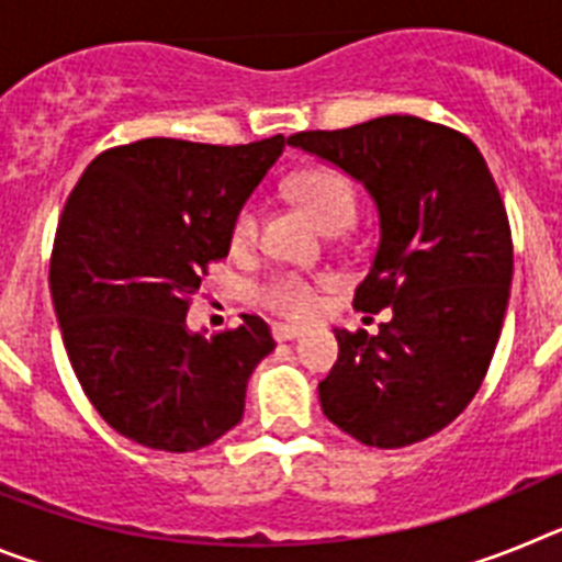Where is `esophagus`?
<instances>
[{
    "mask_svg": "<svg viewBox=\"0 0 562 562\" xmlns=\"http://www.w3.org/2000/svg\"><path fill=\"white\" fill-rule=\"evenodd\" d=\"M304 331L297 329V326H290V324H272V337H276L278 342L281 340H295V337H301Z\"/></svg>",
    "mask_w": 562,
    "mask_h": 562,
    "instance_id": "34e87169",
    "label": "esophagus"
}]
</instances>
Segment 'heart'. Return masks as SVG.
<instances>
[{
	"instance_id": "1",
	"label": "heart",
	"mask_w": 562,
	"mask_h": 562,
	"mask_svg": "<svg viewBox=\"0 0 562 562\" xmlns=\"http://www.w3.org/2000/svg\"><path fill=\"white\" fill-rule=\"evenodd\" d=\"M292 200L310 213L312 220L324 231H340L349 225L357 213V191L351 180L342 171L329 166H312L297 171L286 182ZM258 233V207L256 202L238 205L231 220V247L245 250L256 241ZM329 284V278L317 276L306 278L297 272H278L267 284L258 286V304L267 306L270 312L292 321H306L317 310V290Z\"/></svg>"
}]
</instances>
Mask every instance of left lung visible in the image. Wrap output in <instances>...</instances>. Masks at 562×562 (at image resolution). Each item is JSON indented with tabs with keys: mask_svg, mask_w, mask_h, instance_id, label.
<instances>
[{
	"mask_svg": "<svg viewBox=\"0 0 562 562\" xmlns=\"http://www.w3.org/2000/svg\"><path fill=\"white\" fill-rule=\"evenodd\" d=\"M290 143L374 196L380 247L355 310L394 312L374 337L335 329L340 355L317 385L321 408L360 445L408 448L470 405L498 346L513 284L498 186L467 134L414 114Z\"/></svg>",
	"mask_w": 562,
	"mask_h": 562,
	"instance_id": "8db88e82",
	"label": "left lung"
}]
</instances>
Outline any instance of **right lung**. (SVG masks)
I'll list each match as a JSON object with an SVG mask.
<instances>
[{
    "instance_id": "1",
    "label": "right lung",
    "mask_w": 562,
    "mask_h": 562,
    "mask_svg": "<svg viewBox=\"0 0 562 562\" xmlns=\"http://www.w3.org/2000/svg\"><path fill=\"white\" fill-rule=\"evenodd\" d=\"M284 143L148 137L98 154L69 193L49 256L64 349L92 408L143 448L191 453L236 428L276 349L256 315L213 337L191 335L186 315Z\"/></svg>"
}]
</instances>
